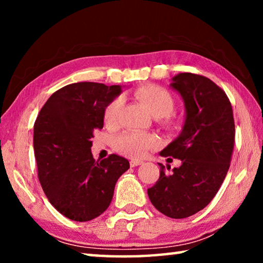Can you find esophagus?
<instances>
[{"label": "esophagus", "mask_w": 263, "mask_h": 263, "mask_svg": "<svg viewBox=\"0 0 263 263\" xmlns=\"http://www.w3.org/2000/svg\"><path fill=\"white\" fill-rule=\"evenodd\" d=\"M142 163H144V161H141V160H136V159H133V160H131V161H130L131 167L140 166V164H142Z\"/></svg>", "instance_id": "1"}]
</instances>
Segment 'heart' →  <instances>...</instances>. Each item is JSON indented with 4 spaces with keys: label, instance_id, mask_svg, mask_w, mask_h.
<instances>
[{
    "label": "heart",
    "instance_id": "obj_1",
    "mask_svg": "<svg viewBox=\"0 0 263 263\" xmlns=\"http://www.w3.org/2000/svg\"><path fill=\"white\" fill-rule=\"evenodd\" d=\"M135 97L146 106L151 115L159 118L160 124L163 127L174 128L177 125V121L171 114L175 105L174 97L164 88L153 84L140 87L135 91ZM121 106V99H114L106 104L103 112L105 125H115ZM157 138L149 133L142 132H125L115 139L116 149L130 158L144 157L149 149L157 147Z\"/></svg>",
    "mask_w": 263,
    "mask_h": 263
}]
</instances>
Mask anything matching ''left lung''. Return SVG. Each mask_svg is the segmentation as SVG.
<instances>
[{
    "instance_id": "left-lung-1",
    "label": "left lung",
    "mask_w": 263,
    "mask_h": 263,
    "mask_svg": "<svg viewBox=\"0 0 263 263\" xmlns=\"http://www.w3.org/2000/svg\"><path fill=\"white\" fill-rule=\"evenodd\" d=\"M169 86L183 100L185 117L179 137L160 155L180 159L181 166L168 173L159 163L160 177L147 194L157 210L182 219L205 208L219 190L234 147V119L225 91L210 79L180 73Z\"/></svg>"
}]
</instances>
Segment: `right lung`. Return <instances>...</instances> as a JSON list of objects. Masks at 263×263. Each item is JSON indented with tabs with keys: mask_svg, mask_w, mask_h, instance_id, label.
Here are the masks:
<instances>
[{
	"mask_svg": "<svg viewBox=\"0 0 263 263\" xmlns=\"http://www.w3.org/2000/svg\"><path fill=\"white\" fill-rule=\"evenodd\" d=\"M121 92V86L68 84L51 95L35 119L39 182L52 205L72 220L102 215L112 201L116 182L130 168L117 154L101 161L91 154L92 132L103 127L105 106Z\"/></svg>",
	"mask_w": 263,
	"mask_h": 263,
	"instance_id": "right-lung-1",
	"label": "right lung"
}]
</instances>
